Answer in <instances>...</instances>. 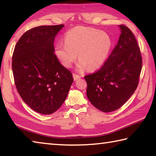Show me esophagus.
I'll list each match as a JSON object with an SVG mask.
<instances>
[{
    "label": "esophagus",
    "instance_id": "esophagus-1",
    "mask_svg": "<svg viewBox=\"0 0 156 156\" xmlns=\"http://www.w3.org/2000/svg\"><path fill=\"white\" fill-rule=\"evenodd\" d=\"M73 80H78V79H80L81 78V76L76 74V73H73Z\"/></svg>",
    "mask_w": 156,
    "mask_h": 156
}]
</instances>
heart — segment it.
Segmentation results:
<instances>
[{"mask_svg":"<svg viewBox=\"0 0 156 156\" xmlns=\"http://www.w3.org/2000/svg\"><path fill=\"white\" fill-rule=\"evenodd\" d=\"M111 37L105 31L77 26L65 35V43L60 42L54 47L56 57L62 64L70 67L77 58V70L83 72L87 67L95 70L103 65L112 48Z\"/></svg>","mask_w":156,"mask_h":156,"instance_id":"heart-1","label":"heart"}]
</instances>
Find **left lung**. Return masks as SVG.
<instances>
[{"label":"left lung","instance_id":"left-lung-1","mask_svg":"<svg viewBox=\"0 0 156 156\" xmlns=\"http://www.w3.org/2000/svg\"><path fill=\"white\" fill-rule=\"evenodd\" d=\"M120 36L103 66L93 74L84 76L87 96L98 109L111 112L119 109L138 87L142 57L133 34L126 26L118 25Z\"/></svg>","mask_w":156,"mask_h":156}]
</instances>
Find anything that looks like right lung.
Here are the masks:
<instances>
[{"label":"right lung","instance_id":"right-lung-1","mask_svg":"<svg viewBox=\"0 0 156 156\" xmlns=\"http://www.w3.org/2000/svg\"><path fill=\"white\" fill-rule=\"evenodd\" d=\"M64 25L39 26L20 37L12 56L18 94L31 109L49 115L65 102L73 81L72 73L54 54V42Z\"/></svg>","mask_w":156,"mask_h":156}]
</instances>
